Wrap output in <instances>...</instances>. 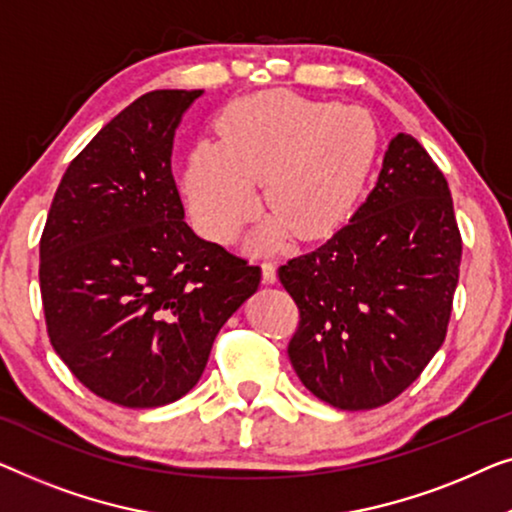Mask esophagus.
Masks as SVG:
<instances>
[{"instance_id":"1","label":"esophagus","mask_w":512,"mask_h":512,"mask_svg":"<svg viewBox=\"0 0 512 512\" xmlns=\"http://www.w3.org/2000/svg\"><path fill=\"white\" fill-rule=\"evenodd\" d=\"M262 280H264L266 285H273L278 280L276 266H273L271 262H262Z\"/></svg>"}]
</instances>
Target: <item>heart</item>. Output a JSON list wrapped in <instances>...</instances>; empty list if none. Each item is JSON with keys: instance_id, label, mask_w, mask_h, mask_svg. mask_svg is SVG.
<instances>
[{"instance_id": "obj_1", "label": "heart", "mask_w": 512, "mask_h": 512, "mask_svg": "<svg viewBox=\"0 0 512 512\" xmlns=\"http://www.w3.org/2000/svg\"><path fill=\"white\" fill-rule=\"evenodd\" d=\"M218 134L220 141H199L187 157V206L206 239L232 243L255 218V181H262L271 215L253 236L257 250L341 227L378 153V125L362 106L287 90L236 99L222 111Z\"/></svg>"}]
</instances>
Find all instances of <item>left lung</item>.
<instances>
[{
    "mask_svg": "<svg viewBox=\"0 0 512 512\" xmlns=\"http://www.w3.org/2000/svg\"><path fill=\"white\" fill-rule=\"evenodd\" d=\"M459 262L448 181L397 134L348 225L278 269L299 306L287 355L306 390L341 410L397 399L445 341Z\"/></svg>",
    "mask_w": 512,
    "mask_h": 512,
    "instance_id": "obj_1",
    "label": "left lung"
}]
</instances>
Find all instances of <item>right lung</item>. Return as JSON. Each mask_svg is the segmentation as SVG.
I'll return each mask as SVG.
<instances>
[{"instance_id":"obj_1","label":"right lung","mask_w":512,"mask_h":512,"mask_svg":"<svg viewBox=\"0 0 512 512\" xmlns=\"http://www.w3.org/2000/svg\"><path fill=\"white\" fill-rule=\"evenodd\" d=\"M201 90H153L99 129L64 171L39 248L50 343L111 403L181 399L262 271L187 227L174 134Z\"/></svg>"}]
</instances>
